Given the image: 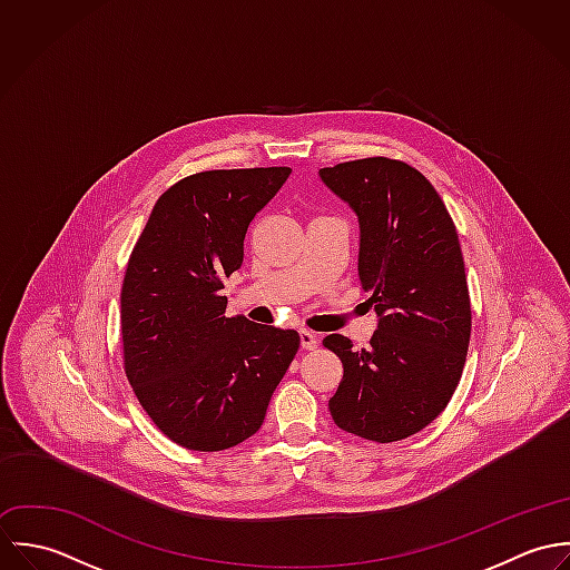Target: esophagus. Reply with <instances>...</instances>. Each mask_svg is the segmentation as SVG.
Returning <instances> with one entry per match:
<instances>
[{
	"label": "esophagus",
	"instance_id": "esophagus-1",
	"mask_svg": "<svg viewBox=\"0 0 570 570\" xmlns=\"http://www.w3.org/2000/svg\"><path fill=\"white\" fill-rule=\"evenodd\" d=\"M298 335H301V346H303V348L314 351V348L318 346V335H316L314 331H309V328H301V331H298Z\"/></svg>",
	"mask_w": 570,
	"mask_h": 570
}]
</instances>
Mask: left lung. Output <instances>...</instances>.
Returning <instances> with one entry per match:
<instances>
[{
    "mask_svg": "<svg viewBox=\"0 0 570 570\" xmlns=\"http://www.w3.org/2000/svg\"><path fill=\"white\" fill-rule=\"evenodd\" d=\"M321 177L357 213L360 281L380 316L368 348L340 333L323 340L344 368L328 410L344 432L402 441L443 412L465 366L472 305L456 226L402 160L340 163Z\"/></svg>",
    "mask_w": 570,
    "mask_h": 570,
    "instance_id": "left-lung-1",
    "label": "left lung"
}]
</instances>
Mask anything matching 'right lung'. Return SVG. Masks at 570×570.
I'll return each mask as SVG.
<instances>
[{
    "label": "right lung",
    "mask_w": 570,
    "mask_h": 570,
    "mask_svg": "<svg viewBox=\"0 0 570 570\" xmlns=\"http://www.w3.org/2000/svg\"><path fill=\"white\" fill-rule=\"evenodd\" d=\"M289 173L188 175L164 190L131 249L120 292L125 375L160 432L186 450L249 439L301 346L292 328L228 318L222 294L244 263L247 226Z\"/></svg>",
    "instance_id": "add662e5"
}]
</instances>
